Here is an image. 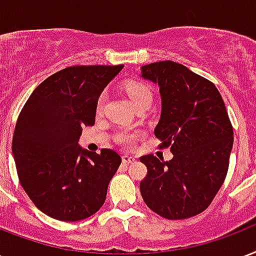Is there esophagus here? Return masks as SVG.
Listing matches in <instances>:
<instances>
[{
  "label": "esophagus",
  "mask_w": 256,
  "mask_h": 256,
  "mask_svg": "<svg viewBox=\"0 0 256 256\" xmlns=\"http://www.w3.org/2000/svg\"><path fill=\"white\" fill-rule=\"evenodd\" d=\"M136 160L132 156H122V162L124 164H134Z\"/></svg>",
  "instance_id": "esophagus-1"
}]
</instances>
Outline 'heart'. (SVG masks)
<instances>
[{
    "mask_svg": "<svg viewBox=\"0 0 256 256\" xmlns=\"http://www.w3.org/2000/svg\"><path fill=\"white\" fill-rule=\"evenodd\" d=\"M126 94L130 98V100L132 102V104H136V103L145 102V100H150L152 102V91L145 83H141V82H130L128 84H126ZM103 103H104V96L99 98L98 100V110H100L103 107ZM136 138V134L128 132H122L116 136V142L122 146H132L134 144Z\"/></svg>",
    "mask_w": 256,
    "mask_h": 256,
    "instance_id": "obj_1",
    "label": "heart"
}]
</instances>
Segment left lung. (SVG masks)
<instances>
[{"label":"left lung","mask_w":256,"mask_h":256,"mask_svg":"<svg viewBox=\"0 0 256 256\" xmlns=\"http://www.w3.org/2000/svg\"><path fill=\"white\" fill-rule=\"evenodd\" d=\"M142 78L158 84L161 118L154 134L170 148V161L141 157L148 174L140 184L146 206L169 220L206 210L223 185L234 128L223 98L212 82L170 60L146 64Z\"/></svg>","instance_id":"obj_1"}]
</instances>
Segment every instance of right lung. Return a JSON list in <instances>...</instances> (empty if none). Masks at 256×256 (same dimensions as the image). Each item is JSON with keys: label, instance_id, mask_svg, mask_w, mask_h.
Segmentation results:
<instances>
[{"label": "right lung", "instance_id": "right-lung-1", "mask_svg": "<svg viewBox=\"0 0 256 256\" xmlns=\"http://www.w3.org/2000/svg\"><path fill=\"white\" fill-rule=\"evenodd\" d=\"M122 68H64L37 86L20 112L12 142L18 180L52 219H87L104 204L122 160L111 149H82L78 141L82 128L95 124L98 99Z\"/></svg>", "mask_w": 256, "mask_h": 256}]
</instances>
